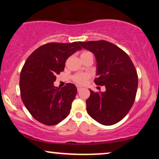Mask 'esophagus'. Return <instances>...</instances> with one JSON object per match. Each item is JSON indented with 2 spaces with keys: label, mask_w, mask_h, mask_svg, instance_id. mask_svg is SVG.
<instances>
[{
  "label": "esophagus",
  "mask_w": 159,
  "mask_h": 159,
  "mask_svg": "<svg viewBox=\"0 0 159 159\" xmlns=\"http://www.w3.org/2000/svg\"><path fill=\"white\" fill-rule=\"evenodd\" d=\"M81 87H80V86H78V87H77V90H78V91H80V90H81Z\"/></svg>",
  "instance_id": "34e87169"
}]
</instances>
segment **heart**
<instances>
[{
    "label": "heart",
    "mask_w": 159,
    "mask_h": 159,
    "mask_svg": "<svg viewBox=\"0 0 159 159\" xmlns=\"http://www.w3.org/2000/svg\"><path fill=\"white\" fill-rule=\"evenodd\" d=\"M91 54V53L89 52H87V51H85V52H83L81 53V57L87 55V54ZM88 78H89V75L87 74H86V73L75 74L73 76V77H72V79H73V81L75 82V83L79 84H85L86 81L88 80Z\"/></svg>",
    "instance_id": "heart-1"
}]
</instances>
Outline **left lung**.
<instances>
[{"mask_svg": "<svg viewBox=\"0 0 159 159\" xmlns=\"http://www.w3.org/2000/svg\"><path fill=\"white\" fill-rule=\"evenodd\" d=\"M82 48L94 54L97 62L96 84L105 92L90 90L87 111L100 124L111 125L123 120L132 108L137 93L138 77L132 60L124 51L105 40L79 42Z\"/></svg>", "mask_w": 159, "mask_h": 159, "instance_id": "8db88e82", "label": "left lung"}]
</instances>
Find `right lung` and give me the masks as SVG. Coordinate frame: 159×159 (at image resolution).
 Segmentation results:
<instances>
[{
	"instance_id": "add662e5",
	"label": "right lung",
	"mask_w": 159,
	"mask_h": 159,
	"mask_svg": "<svg viewBox=\"0 0 159 159\" xmlns=\"http://www.w3.org/2000/svg\"><path fill=\"white\" fill-rule=\"evenodd\" d=\"M78 43H47L36 48L23 66L19 81L21 100L39 123L56 125L70 112L77 94L75 85L69 83L60 89L54 82L64 70L69 57L82 49Z\"/></svg>"
}]
</instances>
